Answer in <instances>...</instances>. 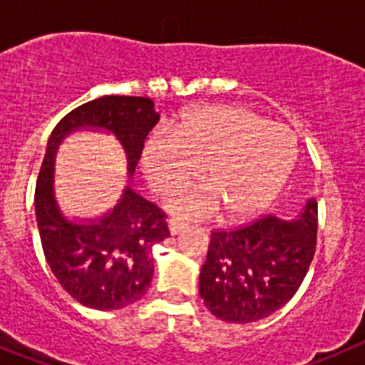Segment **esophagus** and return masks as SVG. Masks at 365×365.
Instances as JSON below:
<instances>
[{"label": "esophagus", "instance_id": "obj_1", "mask_svg": "<svg viewBox=\"0 0 365 365\" xmlns=\"http://www.w3.org/2000/svg\"><path fill=\"white\" fill-rule=\"evenodd\" d=\"M183 228H185V222H182V220H180V219H170V220H168V232H170V234H173V235L180 234V232H182Z\"/></svg>", "mask_w": 365, "mask_h": 365}]
</instances>
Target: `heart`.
Returning <instances> with one entry per match:
<instances>
[{"label": "heart", "mask_w": 365, "mask_h": 365, "mask_svg": "<svg viewBox=\"0 0 365 365\" xmlns=\"http://www.w3.org/2000/svg\"><path fill=\"white\" fill-rule=\"evenodd\" d=\"M295 139L280 125L234 106L189 111L170 131L146 139L140 168L158 195H173L200 173L202 187L168 202L185 219L254 217L274 200L295 161Z\"/></svg>", "instance_id": "b5f03b06"}]
</instances>
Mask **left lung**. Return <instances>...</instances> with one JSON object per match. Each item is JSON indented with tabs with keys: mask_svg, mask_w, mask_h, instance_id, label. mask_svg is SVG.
I'll return each mask as SVG.
<instances>
[{
	"mask_svg": "<svg viewBox=\"0 0 365 365\" xmlns=\"http://www.w3.org/2000/svg\"><path fill=\"white\" fill-rule=\"evenodd\" d=\"M315 240V198L306 200L293 219L271 215L213 232L200 269L206 308L228 323H252L280 310L304 280Z\"/></svg>",
	"mask_w": 365,
	"mask_h": 365,
	"instance_id": "8db88e82",
	"label": "left lung"
}]
</instances>
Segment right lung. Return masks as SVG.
<instances>
[{"mask_svg": "<svg viewBox=\"0 0 365 365\" xmlns=\"http://www.w3.org/2000/svg\"><path fill=\"white\" fill-rule=\"evenodd\" d=\"M150 98L102 96L76 107L51 131L35 191L46 262L70 297L93 310H118L148 292L152 247L168 237L165 213L125 185L115 207L96 219H70L55 198V155L70 133L103 131L120 143L133 178L145 139L158 124Z\"/></svg>", "mask_w": 365, "mask_h": 365, "instance_id": "1", "label": "right lung"}]
</instances>
